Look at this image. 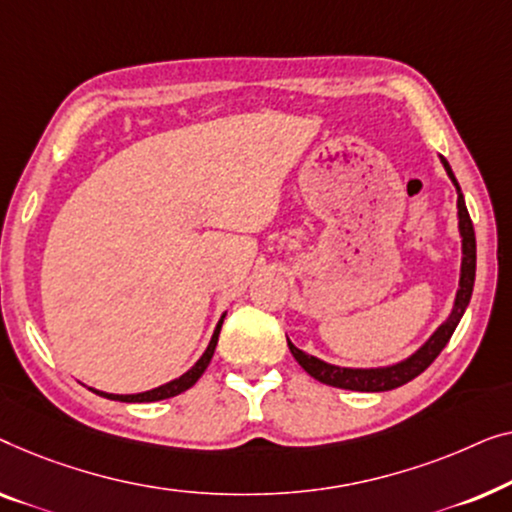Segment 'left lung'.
Instances as JSON below:
<instances>
[{
	"mask_svg": "<svg viewBox=\"0 0 512 512\" xmlns=\"http://www.w3.org/2000/svg\"><path fill=\"white\" fill-rule=\"evenodd\" d=\"M443 167L448 171L450 181L457 187V218H459V236H462V273H459V290L455 297V306H452L450 318L438 327L427 343L422 345L420 350H415L408 359H403L399 364L392 366H380V369H345V366H334L322 362V359L306 355L304 350H299L297 345L287 341L290 345V352L297 359L301 369H304L308 376H313L320 383L341 387V390H355V392H387L394 390V387L406 385L408 380L420 376V373L427 369V366L434 362V359L441 355V350L448 345L450 336L455 334V329L462 320V315L469 306L471 294H473V283H475V232L471 215L466 211V201L462 194V187H459L455 174H452L450 164L443 160Z\"/></svg>",
	"mask_w": 512,
	"mask_h": 512,
	"instance_id": "left-lung-1",
	"label": "left lung"
}]
</instances>
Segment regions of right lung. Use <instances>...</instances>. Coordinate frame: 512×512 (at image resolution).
I'll use <instances>...</instances> for the list:
<instances>
[{
  "label": "right lung",
  "mask_w": 512,
  "mask_h": 512,
  "mask_svg": "<svg viewBox=\"0 0 512 512\" xmlns=\"http://www.w3.org/2000/svg\"><path fill=\"white\" fill-rule=\"evenodd\" d=\"M222 320H225V315H222L220 322H218V327H215V331H213V338H211V343H208V348L204 350V355H201V357L197 359V364H194L190 371H185L181 378L171 380V383H167V385L155 387V390L139 392V394H109V392L92 390V387H90V390L95 392V394H99V397H106V399H113V401H125V403L162 401V399H171V397H176V394H181V392H185V390H190V387H192L194 383H197V380L201 378V373L206 371V366L211 364V357H213V352H215V345H218V336H220V329H222Z\"/></svg>",
  "instance_id": "obj_1"
}]
</instances>
